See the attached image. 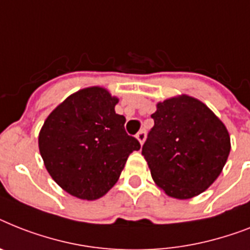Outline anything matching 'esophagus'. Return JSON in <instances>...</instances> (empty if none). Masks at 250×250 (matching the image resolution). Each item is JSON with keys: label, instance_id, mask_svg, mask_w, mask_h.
I'll return each instance as SVG.
<instances>
[{"label": "esophagus", "instance_id": "esophagus-1", "mask_svg": "<svg viewBox=\"0 0 250 250\" xmlns=\"http://www.w3.org/2000/svg\"><path fill=\"white\" fill-rule=\"evenodd\" d=\"M136 139L139 140V143L141 144V145H143L144 141H145V139H146V132L144 131V129H141V131H140L139 133L136 135Z\"/></svg>", "mask_w": 250, "mask_h": 250}]
</instances>
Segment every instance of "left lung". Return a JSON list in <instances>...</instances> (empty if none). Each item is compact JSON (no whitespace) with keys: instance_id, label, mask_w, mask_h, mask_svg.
<instances>
[{"instance_id":"left-lung-1","label":"left lung","mask_w":250,"mask_h":250,"mask_svg":"<svg viewBox=\"0 0 250 250\" xmlns=\"http://www.w3.org/2000/svg\"><path fill=\"white\" fill-rule=\"evenodd\" d=\"M154 127L143 146L154 182L168 196L190 199L202 194L224 169L230 135L204 103L188 96L158 103Z\"/></svg>"}]
</instances>
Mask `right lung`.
Returning a JSON list of instances; mask_svg holds the SVG:
<instances>
[{
  "label": "right lung",
  "instance_id": "1",
  "mask_svg": "<svg viewBox=\"0 0 250 250\" xmlns=\"http://www.w3.org/2000/svg\"><path fill=\"white\" fill-rule=\"evenodd\" d=\"M118 97L93 86L72 93L50 113L38 135L44 167L68 194L83 200L104 196L118 181L140 143L125 133L115 113Z\"/></svg>",
  "mask_w": 250,
  "mask_h": 250
}]
</instances>
